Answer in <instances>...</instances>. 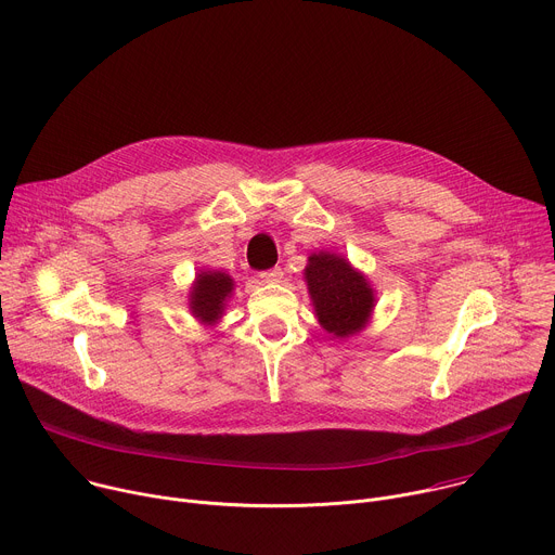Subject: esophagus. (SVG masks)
<instances>
[{
  "label": "esophagus",
  "mask_w": 555,
  "mask_h": 555,
  "mask_svg": "<svg viewBox=\"0 0 555 555\" xmlns=\"http://www.w3.org/2000/svg\"><path fill=\"white\" fill-rule=\"evenodd\" d=\"M263 283H279L283 279V270L281 268H272V270H266L259 274Z\"/></svg>",
  "instance_id": "1"
}]
</instances>
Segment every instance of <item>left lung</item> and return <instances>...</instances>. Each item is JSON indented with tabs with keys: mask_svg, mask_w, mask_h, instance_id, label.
<instances>
[{
	"mask_svg": "<svg viewBox=\"0 0 555 555\" xmlns=\"http://www.w3.org/2000/svg\"><path fill=\"white\" fill-rule=\"evenodd\" d=\"M305 279L319 323L334 336L360 332L373 309V292L349 261L336 255H311Z\"/></svg>",
	"mask_w": 555,
	"mask_h": 555,
	"instance_id": "obj_1",
	"label": "left lung"
}]
</instances>
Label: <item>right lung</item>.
Instances as JSON below:
<instances>
[{"label": "right lung", "mask_w": 555, "mask_h": 555, "mask_svg": "<svg viewBox=\"0 0 555 555\" xmlns=\"http://www.w3.org/2000/svg\"><path fill=\"white\" fill-rule=\"evenodd\" d=\"M232 292V279L223 272H202L195 281V287L191 292V309L202 323H215L225 296Z\"/></svg>", "instance_id": "obj_1"}]
</instances>
